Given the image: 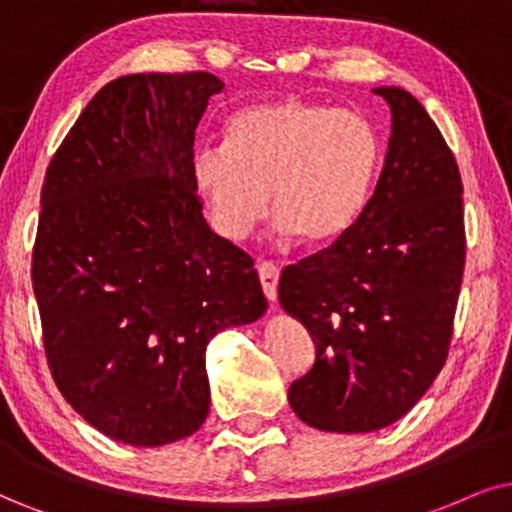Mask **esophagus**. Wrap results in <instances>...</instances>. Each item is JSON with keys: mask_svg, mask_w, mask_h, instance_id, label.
Listing matches in <instances>:
<instances>
[{"mask_svg": "<svg viewBox=\"0 0 512 512\" xmlns=\"http://www.w3.org/2000/svg\"><path fill=\"white\" fill-rule=\"evenodd\" d=\"M257 274H260L264 295H267L269 300H276L278 278H281V269H278V264L271 260H262L260 264H257Z\"/></svg>", "mask_w": 512, "mask_h": 512, "instance_id": "obj_1", "label": "esophagus"}]
</instances>
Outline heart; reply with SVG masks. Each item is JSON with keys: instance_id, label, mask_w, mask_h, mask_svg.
Masks as SVG:
<instances>
[{"instance_id": "b5f03b06", "label": "heart", "mask_w": 512, "mask_h": 512, "mask_svg": "<svg viewBox=\"0 0 512 512\" xmlns=\"http://www.w3.org/2000/svg\"><path fill=\"white\" fill-rule=\"evenodd\" d=\"M224 144L193 153V181L212 222L241 241L269 215L278 229L321 243L345 231L364 208L380 163L371 120L326 103L267 99L229 115Z\"/></svg>"}]
</instances>
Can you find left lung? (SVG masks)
Listing matches in <instances>:
<instances>
[{
  "label": "left lung",
  "instance_id": "left-lung-1",
  "mask_svg": "<svg viewBox=\"0 0 512 512\" xmlns=\"http://www.w3.org/2000/svg\"><path fill=\"white\" fill-rule=\"evenodd\" d=\"M378 184L359 217L283 269L278 300L312 335L314 366L288 390L297 418L373 432L409 413L449 357L465 267L463 181L425 108L399 87Z\"/></svg>",
  "mask_w": 512,
  "mask_h": 512
}]
</instances>
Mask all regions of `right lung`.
<instances>
[{
  "label": "right lung",
  "instance_id": "add662e5",
  "mask_svg": "<svg viewBox=\"0 0 512 512\" xmlns=\"http://www.w3.org/2000/svg\"><path fill=\"white\" fill-rule=\"evenodd\" d=\"M224 89L203 73L108 82L42 184L32 290L58 392L115 442L163 446L210 409L205 347L267 309L252 257L217 236L193 141Z\"/></svg>",
  "mask_w": 512,
  "mask_h": 512
}]
</instances>
